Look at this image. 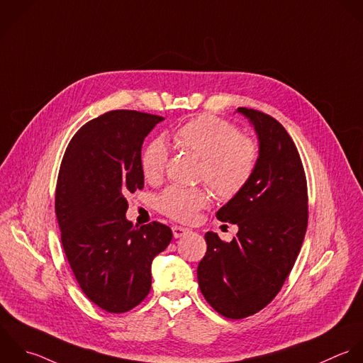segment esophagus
<instances>
[{
    "instance_id": "obj_1",
    "label": "esophagus",
    "mask_w": 363,
    "mask_h": 363,
    "mask_svg": "<svg viewBox=\"0 0 363 363\" xmlns=\"http://www.w3.org/2000/svg\"><path fill=\"white\" fill-rule=\"evenodd\" d=\"M172 233H174V238L175 239H179V238H184V236H186V235H189L191 233V230L189 229H186V228H182V226H172Z\"/></svg>"
}]
</instances>
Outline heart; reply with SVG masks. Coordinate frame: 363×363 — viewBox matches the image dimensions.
<instances>
[{
	"instance_id": "heart-1",
	"label": "heart",
	"mask_w": 363,
	"mask_h": 363,
	"mask_svg": "<svg viewBox=\"0 0 363 363\" xmlns=\"http://www.w3.org/2000/svg\"><path fill=\"white\" fill-rule=\"evenodd\" d=\"M174 143L201 160L199 179L205 181L219 199L238 196L250 182L259 164V144L228 120L202 114L179 125L172 134ZM168 148L160 138L151 140L143 150L141 168L145 179L155 182L164 175ZM211 194L203 188L172 185L157 199L158 209L171 219L191 222L198 211L206 208Z\"/></svg>"
}]
</instances>
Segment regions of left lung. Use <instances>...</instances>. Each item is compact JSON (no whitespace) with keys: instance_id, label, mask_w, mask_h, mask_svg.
Returning <instances> with one entry per match:
<instances>
[{"instance_id":"left-lung-1","label":"left lung","mask_w":363,"mask_h":363,"mask_svg":"<svg viewBox=\"0 0 363 363\" xmlns=\"http://www.w3.org/2000/svg\"><path fill=\"white\" fill-rule=\"evenodd\" d=\"M255 127L260 157L249 185L218 212L239 230L230 243L208 232L198 266L205 300L220 315L246 318L281 290L300 253L308 222L307 181L297 147L269 114L239 107Z\"/></svg>"}]
</instances>
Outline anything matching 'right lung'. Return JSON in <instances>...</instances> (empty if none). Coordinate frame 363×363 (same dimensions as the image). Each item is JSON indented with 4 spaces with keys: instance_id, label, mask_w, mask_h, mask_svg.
I'll list each match as a JSON object with an SVG mask.
<instances>
[{
    "instance_id": "1",
    "label": "right lung",
    "mask_w": 363,
    "mask_h": 363,
    "mask_svg": "<svg viewBox=\"0 0 363 363\" xmlns=\"http://www.w3.org/2000/svg\"><path fill=\"white\" fill-rule=\"evenodd\" d=\"M164 117L108 111L86 123L62 160L55 212L70 269L86 297L107 313L137 307L151 290V264L172 240L158 222L133 226L125 196L144 186V138Z\"/></svg>"
}]
</instances>
